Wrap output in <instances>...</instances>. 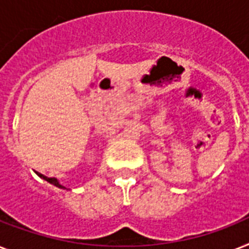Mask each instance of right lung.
<instances>
[{
  "label": "right lung",
  "instance_id": "obj_1",
  "mask_svg": "<svg viewBox=\"0 0 249 249\" xmlns=\"http://www.w3.org/2000/svg\"><path fill=\"white\" fill-rule=\"evenodd\" d=\"M38 176H40L41 178H44L45 181L50 182V183H53V185H54V186H56V187H59V189H64L63 186L60 185L59 182L56 181L55 178H49V177H46V176H44V174H41V173H38Z\"/></svg>",
  "mask_w": 249,
  "mask_h": 249
}]
</instances>
